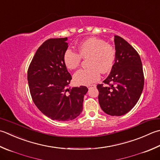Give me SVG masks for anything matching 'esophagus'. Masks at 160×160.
Segmentation results:
<instances>
[{"mask_svg": "<svg viewBox=\"0 0 160 160\" xmlns=\"http://www.w3.org/2000/svg\"><path fill=\"white\" fill-rule=\"evenodd\" d=\"M96 85H93V84H92V85H89L88 87H88V88H90V87H95Z\"/></svg>", "mask_w": 160, "mask_h": 160, "instance_id": "obj_1", "label": "esophagus"}]
</instances>
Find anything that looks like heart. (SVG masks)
Listing matches in <instances>:
<instances>
[{
    "mask_svg": "<svg viewBox=\"0 0 160 160\" xmlns=\"http://www.w3.org/2000/svg\"><path fill=\"white\" fill-rule=\"evenodd\" d=\"M78 52L67 49L64 53V62L68 68H78L82 58L87 59V68L77 71L73 75L74 82L80 85H89L100 79V73H107L113 68L116 59L114 47L104 40L91 37L80 43Z\"/></svg>",
    "mask_w": 160,
    "mask_h": 160,
    "instance_id": "1",
    "label": "heart"
}]
</instances>
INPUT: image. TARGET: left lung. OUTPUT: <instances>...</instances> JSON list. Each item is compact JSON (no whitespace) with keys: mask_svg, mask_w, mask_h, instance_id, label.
Wrapping results in <instances>:
<instances>
[{"mask_svg":"<svg viewBox=\"0 0 160 160\" xmlns=\"http://www.w3.org/2000/svg\"><path fill=\"white\" fill-rule=\"evenodd\" d=\"M116 59L110 74L98 84V102L102 111L111 116L128 113L142 94L144 76L139 53L122 37L115 35Z\"/></svg>","mask_w":160,"mask_h":160,"instance_id":"left-lung-1","label":"left lung"}]
</instances>
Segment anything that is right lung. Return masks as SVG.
<instances>
[{
  "mask_svg": "<svg viewBox=\"0 0 160 160\" xmlns=\"http://www.w3.org/2000/svg\"><path fill=\"white\" fill-rule=\"evenodd\" d=\"M67 40V37L46 40L37 49L28 70L34 103L46 117L58 121L73 120L80 114L88 91L85 86L67 88L72 77L63 59Z\"/></svg>",
  "mask_w": 160,
  "mask_h": 160,
  "instance_id": "obj_1",
  "label": "right lung"
}]
</instances>
